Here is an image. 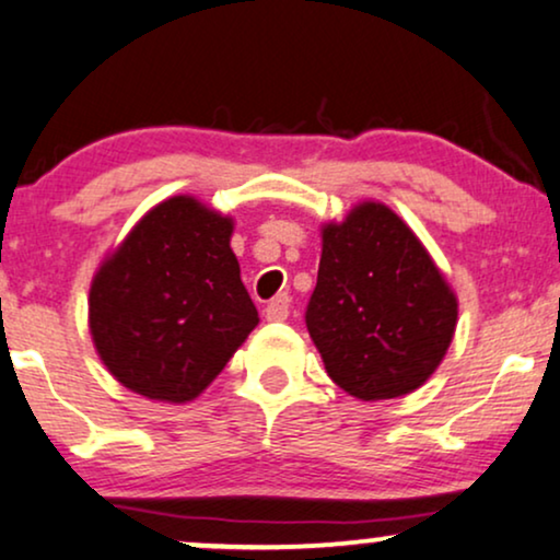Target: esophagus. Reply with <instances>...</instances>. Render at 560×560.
I'll use <instances>...</instances> for the list:
<instances>
[{
    "instance_id": "1",
    "label": "esophagus",
    "mask_w": 560,
    "mask_h": 560,
    "mask_svg": "<svg viewBox=\"0 0 560 560\" xmlns=\"http://www.w3.org/2000/svg\"><path fill=\"white\" fill-rule=\"evenodd\" d=\"M288 314H291V295H288V293L275 295V299L269 301L267 308H265V316H267L269 322L288 319Z\"/></svg>"
}]
</instances>
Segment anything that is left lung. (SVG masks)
<instances>
[{
    "instance_id": "8db88e82",
    "label": "left lung",
    "mask_w": 560,
    "mask_h": 560,
    "mask_svg": "<svg viewBox=\"0 0 560 560\" xmlns=\"http://www.w3.org/2000/svg\"><path fill=\"white\" fill-rule=\"evenodd\" d=\"M306 327L340 389L392 399L436 371L457 299L416 233L389 207L365 202L324 228Z\"/></svg>"
}]
</instances>
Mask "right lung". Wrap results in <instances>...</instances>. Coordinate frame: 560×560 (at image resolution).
Wrapping results in <instances>:
<instances>
[{"mask_svg":"<svg viewBox=\"0 0 560 560\" xmlns=\"http://www.w3.org/2000/svg\"><path fill=\"white\" fill-rule=\"evenodd\" d=\"M231 231L197 199H165L95 275L90 332L108 371L137 395L195 399L257 327Z\"/></svg>","mask_w":560,"mask_h":560,"instance_id":"obj_1","label":"right lung"}]
</instances>
